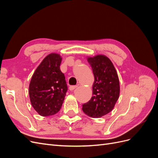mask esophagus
I'll return each mask as SVG.
<instances>
[{
	"instance_id": "obj_1",
	"label": "esophagus",
	"mask_w": 158,
	"mask_h": 158,
	"mask_svg": "<svg viewBox=\"0 0 158 158\" xmlns=\"http://www.w3.org/2000/svg\"><path fill=\"white\" fill-rule=\"evenodd\" d=\"M77 87H78L77 85H70V86L69 87V89L70 91H73L74 89H75Z\"/></svg>"
}]
</instances>
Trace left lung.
I'll return each mask as SVG.
<instances>
[{
  "label": "left lung",
  "mask_w": 158,
  "mask_h": 158,
  "mask_svg": "<svg viewBox=\"0 0 158 158\" xmlns=\"http://www.w3.org/2000/svg\"><path fill=\"white\" fill-rule=\"evenodd\" d=\"M93 70V96L82 105L83 111L90 117L100 118L111 112L119 98L120 85L112 62L103 55L88 57Z\"/></svg>",
  "instance_id": "obj_1"
}]
</instances>
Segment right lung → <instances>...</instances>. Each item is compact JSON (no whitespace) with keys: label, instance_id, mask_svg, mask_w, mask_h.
Listing matches in <instances>:
<instances>
[{"label":"right lung","instance_id":"1","mask_svg":"<svg viewBox=\"0 0 158 158\" xmlns=\"http://www.w3.org/2000/svg\"><path fill=\"white\" fill-rule=\"evenodd\" d=\"M62 57L52 52L45 56L33 73L29 86L30 99L37 113L43 117L59 111L67 85L60 69Z\"/></svg>","mask_w":158,"mask_h":158}]
</instances>
